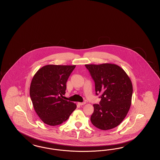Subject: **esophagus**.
Instances as JSON below:
<instances>
[{"label": "esophagus", "instance_id": "34e87169", "mask_svg": "<svg viewBox=\"0 0 160 160\" xmlns=\"http://www.w3.org/2000/svg\"><path fill=\"white\" fill-rule=\"evenodd\" d=\"M85 104H86L85 102H78V104L79 106H83V105H84Z\"/></svg>", "mask_w": 160, "mask_h": 160}]
</instances>
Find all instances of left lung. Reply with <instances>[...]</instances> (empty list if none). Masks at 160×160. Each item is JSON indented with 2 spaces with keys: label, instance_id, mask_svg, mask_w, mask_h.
Listing matches in <instances>:
<instances>
[{
  "label": "left lung",
  "instance_id": "1",
  "mask_svg": "<svg viewBox=\"0 0 160 160\" xmlns=\"http://www.w3.org/2000/svg\"><path fill=\"white\" fill-rule=\"evenodd\" d=\"M95 82L99 104H93L92 123L102 130L112 129L125 119L131 104L132 84L119 66L112 63L85 65Z\"/></svg>",
  "mask_w": 160,
  "mask_h": 160
}]
</instances>
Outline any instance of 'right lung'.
<instances>
[{"label":"right lung","instance_id":"obj_1","mask_svg":"<svg viewBox=\"0 0 160 160\" xmlns=\"http://www.w3.org/2000/svg\"><path fill=\"white\" fill-rule=\"evenodd\" d=\"M76 65H47L33 77L30 96L33 106L42 121L51 126L65 122L76 104L63 99L67 82Z\"/></svg>","mask_w":160,"mask_h":160}]
</instances>
